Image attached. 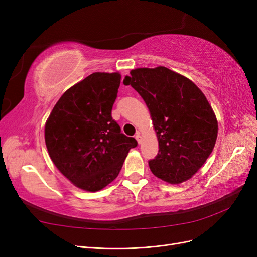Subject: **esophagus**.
<instances>
[{"label":"esophagus","mask_w":257,"mask_h":257,"mask_svg":"<svg viewBox=\"0 0 257 257\" xmlns=\"http://www.w3.org/2000/svg\"><path fill=\"white\" fill-rule=\"evenodd\" d=\"M136 139H137V141H138L139 145H141V144H142V137L140 136V133H138V134H137V136H136Z\"/></svg>","instance_id":"34e87169"}]
</instances>
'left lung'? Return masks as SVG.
Instances as JSON below:
<instances>
[{
  "mask_svg": "<svg viewBox=\"0 0 257 257\" xmlns=\"http://www.w3.org/2000/svg\"><path fill=\"white\" fill-rule=\"evenodd\" d=\"M144 99L159 144L151 172L179 184L204 165L218 137V120L204 93L186 77L165 66L132 70L124 79Z\"/></svg>",
  "mask_w": 257,
  "mask_h": 257,
  "instance_id": "1",
  "label": "left lung"
}]
</instances>
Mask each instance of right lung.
I'll list each match as a JSON object with an SVG mask.
<instances>
[{
	"instance_id": "obj_1",
	"label": "right lung",
	"mask_w": 257,
	"mask_h": 257,
	"mask_svg": "<svg viewBox=\"0 0 257 257\" xmlns=\"http://www.w3.org/2000/svg\"><path fill=\"white\" fill-rule=\"evenodd\" d=\"M119 83L118 73H93L67 89L47 119L49 155L81 190L97 192L112 182L138 146L111 116Z\"/></svg>"
}]
</instances>
